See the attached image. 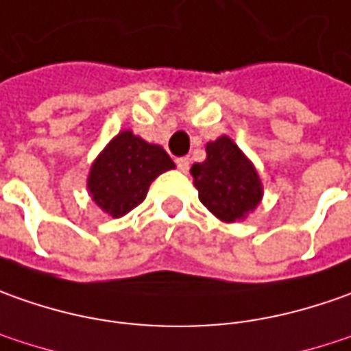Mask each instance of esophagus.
<instances>
[{
    "mask_svg": "<svg viewBox=\"0 0 351 351\" xmlns=\"http://www.w3.org/2000/svg\"><path fill=\"white\" fill-rule=\"evenodd\" d=\"M176 167H178V171L188 173V169H190V159H188V157H180V159H176Z\"/></svg>",
    "mask_w": 351,
    "mask_h": 351,
    "instance_id": "1",
    "label": "esophagus"
}]
</instances>
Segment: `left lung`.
<instances>
[{"instance_id":"1","label":"left lung","mask_w":351,"mask_h":351,"mask_svg":"<svg viewBox=\"0 0 351 351\" xmlns=\"http://www.w3.org/2000/svg\"><path fill=\"white\" fill-rule=\"evenodd\" d=\"M190 173L199 202L223 223L247 219L262 202V180L254 163L229 136L206 145V161L194 163Z\"/></svg>"}]
</instances>
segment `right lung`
Wrapping results in <instances>:
<instances>
[{
  "label": "right lung",
  "mask_w": 351,
  "mask_h": 351,
  "mask_svg": "<svg viewBox=\"0 0 351 351\" xmlns=\"http://www.w3.org/2000/svg\"><path fill=\"white\" fill-rule=\"evenodd\" d=\"M171 169L175 163L161 145L122 130L93 161L87 192L104 213L118 219L139 206L153 180Z\"/></svg>",
  "instance_id": "1"
}]
</instances>
